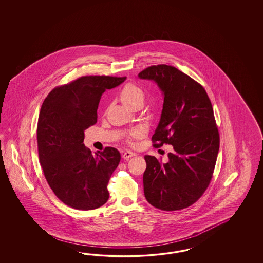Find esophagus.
<instances>
[{"instance_id": "1", "label": "esophagus", "mask_w": 263, "mask_h": 263, "mask_svg": "<svg viewBox=\"0 0 263 263\" xmlns=\"http://www.w3.org/2000/svg\"><path fill=\"white\" fill-rule=\"evenodd\" d=\"M135 156V153L132 151H126L122 152V158L123 159H129L130 157Z\"/></svg>"}]
</instances>
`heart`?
<instances>
[{
	"label": "heart",
	"instance_id": "b5f03b06",
	"mask_svg": "<svg viewBox=\"0 0 263 263\" xmlns=\"http://www.w3.org/2000/svg\"><path fill=\"white\" fill-rule=\"evenodd\" d=\"M120 99L124 104L130 109H133L136 105H139L144 103L145 100V93L140 88L139 86L135 84H126L121 90ZM144 134V130L142 129H135L130 133L132 137H140Z\"/></svg>",
	"mask_w": 263,
	"mask_h": 263
}]
</instances>
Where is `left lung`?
Masks as SVG:
<instances>
[{"instance_id": "obj_1", "label": "left lung", "mask_w": 263, "mask_h": 263, "mask_svg": "<svg viewBox=\"0 0 263 263\" xmlns=\"http://www.w3.org/2000/svg\"><path fill=\"white\" fill-rule=\"evenodd\" d=\"M162 91V115L152 141L173 145L168 162L145 156V199L162 211L189 207L204 194L213 177L219 133L211 101L203 86L178 68L158 65L138 74Z\"/></svg>"}]
</instances>
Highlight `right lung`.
Returning <instances> with one entry per match:
<instances>
[{"instance_id": "right-lung-1", "label": "right lung", "mask_w": 263, "mask_h": 263, "mask_svg": "<svg viewBox=\"0 0 263 263\" xmlns=\"http://www.w3.org/2000/svg\"><path fill=\"white\" fill-rule=\"evenodd\" d=\"M125 80L84 76L55 87L43 101L36 132L40 164L50 189L73 209L94 210L109 198L107 185L120 153L105 147L93 155L84 146V130L97 123L102 94Z\"/></svg>"}]
</instances>
